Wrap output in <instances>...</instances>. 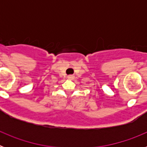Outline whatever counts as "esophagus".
Listing matches in <instances>:
<instances>
[{"label":"esophagus","instance_id":"obj_1","mask_svg":"<svg viewBox=\"0 0 147 147\" xmlns=\"http://www.w3.org/2000/svg\"><path fill=\"white\" fill-rule=\"evenodd\" d=\"M74 77V76H73V75H69V76H67V79H68V80H73Z\"/></svg>","mask_w":147,"mask_h":147}]
</instances>
